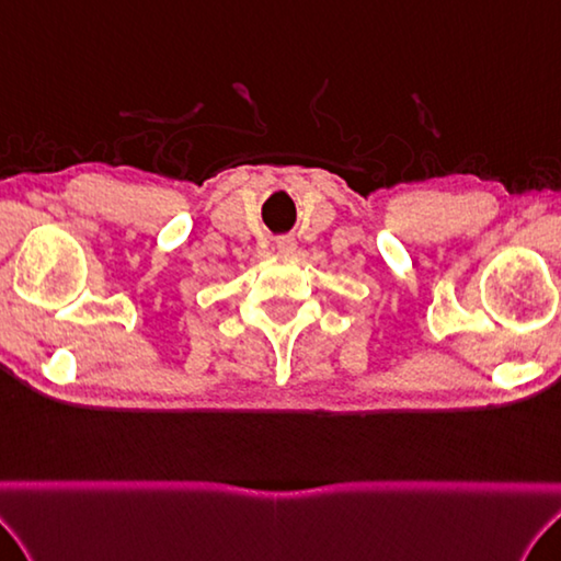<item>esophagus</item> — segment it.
<instances>
[{"mask_svg": "<svg viewBox=\"0 0 561 561\" xmlns=\"http://www.w3.org/2000/svg\"><path fill=\"white\" fill-rule=\"evenodd\" d=\"M276 244H278V251H280V254H293V249H295V239H293V237H280Z\"/></svg>", "mask_w": 561, "mask_h": 561, "instance_id": "1", "label": "esophagus"}]
</instances>
